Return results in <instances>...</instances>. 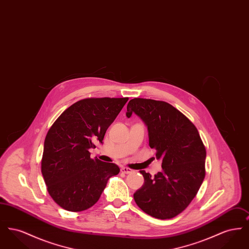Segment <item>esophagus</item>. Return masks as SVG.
<instances>
[{
	"label": "esophagus",
	"instance_id": "1",
	"mask_svg": "<svg viewBox=\"0 0 249 249\" xmlns=\"http://www.w3.org/2000/svg\"><path fill=\"white\" fill-rule=\"evenodd\" d=\"M120 171H121L122 173H124V174H131V173L133 172L131 169L128 168V167H121Z\"/></svg>",
	"mask_w": 249,
	"mask_h": 249
}]
</instances>
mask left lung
I'll return each instance as SVG.
<instances>
[{
	"label": "left lung",
	"mask_w": 249,
	"mask_h": 249,
	"mask_svg": "<svg viewBox=\"0 0 249 249\" xmlns=\"http://www.w3.org/2000/svg\"><path fill=\"white\" fill-rule=\"evenodd\" d=\"M135 114L148 130L149 146L162 170L151 178L141 171L144 183L133 194L144 213L160 219L175 217L196 196L205 177L206 151L193 123L170 104L135 98L127 106V118Z\"/></svg>",
	"instance_id": "8db88e82"
}]
</instances>
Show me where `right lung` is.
<instances>
[{
    "instance_id": "obj_1",
    "label": "right lung",
    "mask_w": 249,
    "mask_h": 249,
    "mask_svg": "<svg viewBox=\"0 0 249 249\" xmlns=\"http://www.w3.org/2000/svg\"><path fill=\"white\" fill-rule=\"evenodd\" d=\"M128 98L84 99L67 108L48 130L42 175L48 193L60 207L80 212L99 200L119 167L90 158L94 142L103 143Z\"/></svg>"
}]
</instances>
